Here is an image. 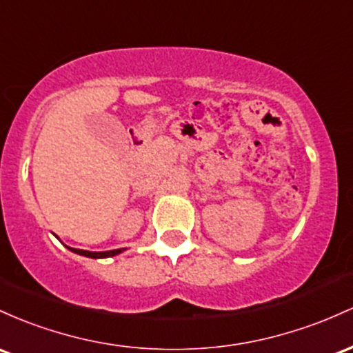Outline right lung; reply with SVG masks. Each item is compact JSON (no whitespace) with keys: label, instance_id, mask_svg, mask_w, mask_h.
Here are the masks:
<instances>
[{"label":"right lung","instance_id":"1","mask_svg":"<svg viewBox=\"0 0 353 353\" xmlns=\"http://www.w3.org/2000/svg\"><path fill=\"white\" fill-rule=\"evenodd\" d=\"M70 250L78 253V255L90 256V259H106V256H114L118 255V253L123 252L121 248H118V250H110V252H88V250H80V248H70Z\"/></svg>","mask_w":353,"mask_h":353}]
</instances>
